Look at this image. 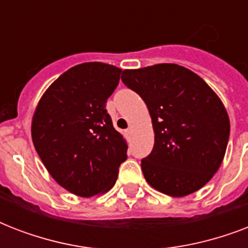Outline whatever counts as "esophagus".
I'll list each match as a JSON object with an SVG mask.
<instances>
[{
  "label": "esophagus",
  "instance_id": "1",
  "mask_svg": "<svg viewBox=\"0 0 248 248\" xmlns=\"http://www.w3.org/2000/svg\"><path fill=\"white\" fill-rule=\"evenodd\" d=\"M124 134H126V138H130V136H131V134H132V128L128 127L127 130L124 131Z\"/></svg>",
  "mask_w": 248,
  "mask_h": 248
}]
</instances>
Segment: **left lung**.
<instances>
[{"label":"left lung","mask_w":248,"mask_h":248,"mask_svg":"<svg viewBox=\"0 0 248 248\" xmlns=\"http://www.w3.org/2000/svg\"><path fill=\"white\" fill-rule=\"evenodd\" d=\"M122 82L147 104L155 147L141 170L148 184L171 197L211 180L227 151L231 122L223 101L194 72L177 64L124 69Z\"/></svg>","instance_id":"left-lung-1"}]
</instances>
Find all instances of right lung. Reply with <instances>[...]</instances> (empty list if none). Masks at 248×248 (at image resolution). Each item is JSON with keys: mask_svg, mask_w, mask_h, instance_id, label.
<instances>
[{"mask_svg": "<svg viewBox=\"0 0 248 248\" xmlns=\"http://www.w3.org/2000/svg\"><path fill=\"white\" fill-rule=\"evenodd\" d=\"M120 68L83 63L50 85L32 118V140L54 180L79 197L108 192L127 155L124 136L105 109Z\"/></svg>", "mask_w": 248, "mask_h": 248, "instance_id": "1", "label": "right lung"}]
</instances>
